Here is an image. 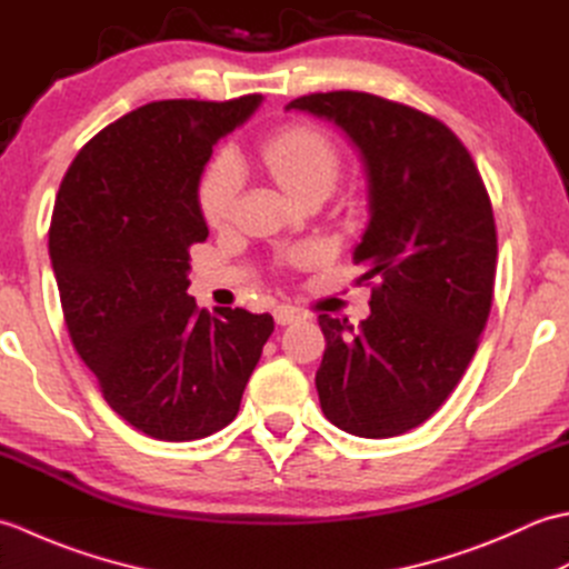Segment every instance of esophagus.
Instances as JSON below:
<instances>
[{"label": "esophagus", "instance_id": "1", "mask_svg": "<svg viewBox=\"0 0 569 569\" xmlns=\"http://www.w3.org/2000/svg\"><path fill=\"white\" fill-rule=\"evenodd\" d=\"M273 318L278 325H291V322H298L300 320V312L291 306H281L273 310Z\"/></svg>", "mask_w": 569, "mask_h": 569}]
</instances>
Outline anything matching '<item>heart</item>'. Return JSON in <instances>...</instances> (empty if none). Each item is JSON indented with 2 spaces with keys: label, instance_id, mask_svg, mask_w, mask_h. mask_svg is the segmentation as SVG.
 Here are the masks:
<instances>
[{
  "label": "heart",
  "instance_id": "1",
  "mask_svg": "<svg viewBox=\"0 0 569 569\" xmlns=\"http://www.w3.org/2000/svg\"><path fill=\"white\" fill-rule=\"evenodd\" d=\"M259 161L276 186L291 200H300L312 190L330 192L340 156L320 131L308 127H291L266 139L259 149ZM241 190V166L232 151H220L204 168L200 178V210L204 220L220 227L232 220Z\"/></svg>",
  "mask_w": 569,
  "mask_h": 569
}]
</instances>
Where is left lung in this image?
<instances>
[{"mask_svg": "<svg viewBox=\"0 0 569 569\" xmlns=\"http://www.w3.org/2000/svg\"><path fill=\"white\" fill-rule=\"evenodd\" d=\"M291 110L340 129L367 178L369 222L352 261L377 286L357 328L318 320L322 413L357 438H396L445 403L477 352L497 276L491 200L462 141L413 107L337 90Z\"/></svg>", "mask_w": 569, "mask_h": 569, "instance_id": "1", "label": "left lung"}]
</instances>
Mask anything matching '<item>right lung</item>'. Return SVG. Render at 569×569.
<instances>
[{
  "instance_id": "1",
  "label": "right lung",
  "mask_w": 569,
  "mask_h": 569,
  "mask_svg": "<svg viewBox=\"0 0 569 569\" xmlns=\"http://www.w3.org/2000/svg\"><path fill=\"white\" fill-rule=\"evenodd\" d=\"M261 100L143 104L84 143L58 190L48 253L70 340L114 413L156 440L229 426L273 332L269 312L188 296L202 171Z\"/></svg>"
}]
</instances>
